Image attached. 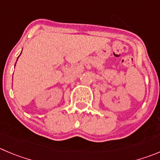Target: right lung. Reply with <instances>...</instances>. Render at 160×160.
<instances>
[{
	"label": "right lung",
	"mask_w": 160,
	"mask_h": 160,
	"mask_svg": "<svg viewBox=\"0 0 160 160\" xmlns=\"http://www.w3.org/2000/svg\"><path fill=\"white\" fill-rule=\"evenodd\" d=\"M20 55H21V53H20ZM20 55H19V56H20ZM18 58H19V57H18ZM17 59H18V58H17Z\"/></svg>",
	"instance_id": "obj_1"
}]
</instances>
